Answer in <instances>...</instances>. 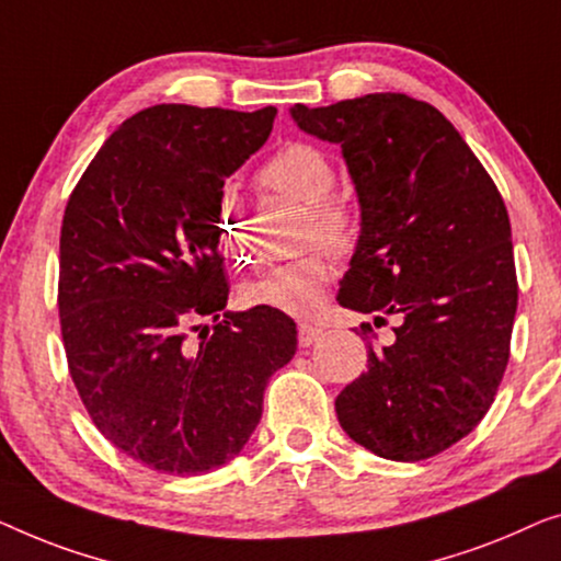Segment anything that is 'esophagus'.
<instances>
[{"label": "esophagus", "instance_id": "esophagus-1", "mask_svg": "<svg viewBox=\"0 0 561 561\" xmlns=\"http://www.w3.org/2000/svg\"><path fill=\"white\" fill-rule=\"evenodd\" d=\"M320 335H322V330L310 325V322H299V325H297V343L302 345V348H307V345H312Z\"/></svg>", "mask_w": 561, "mask_h": 561}]
</instances>
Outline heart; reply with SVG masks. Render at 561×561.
Returning a JSON list of instances; mask_svg holds the SVG:
<instances>
[{"label":"heart","mask_w":561,"mask_h":561,"mask_svg":"<svg viewBox=\"0 0 561 561\" xmlns=\"http://www.w3.org/2000/svg\"><path fill=\"white\" fill-rule=\"evenodd\" d=\"M259 183L270 191L307 205V241H322L337 254L353 249L358 236V216L353 205L335 195L337 170L328 152L310 141H287L266 157L256 172ZM216 247L233 266L247 264L251 251L243 228L241 205L233 191H224L213 216ZM333 266L322 249L272 264L256 279L243 284L241 299L249 307H270L291 318H312L325 302Z\"/></svg>","instance_id":"obj_1"}]
</instances>
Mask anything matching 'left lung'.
Here are the masks:
<instances>
[{
	"instance_id": "obj_1",
	"label": "left lung",
	"mask_w": 561,
	"mask_h": 561,
	"mask_svg": "<svg viewBox=\"0 0 561 561\" xmlns=\"http://www.w3.org/2000/svg\"><path fill=\"white\" fill-rule=\"evenodd\" d=\"M299 129L337 141L360 201V239L337 302L393 314L397 341L335 399L341 427L386 460L416 462L468 437L511 358L518 279L511 220L493 178L427 101L404 93L310 108Z\"/></svg>"
}]
</instances>
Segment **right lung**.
<instances>
[{
	"instance_id": "add662e5",
	"label": "right lung",
	"mask_w": 561,
	"mask_h": 561,
	"mask_svg": "<svg viewBox=\"0 0 561 561\" xmlns=\"http://www.w3.org/2000/svg\"><path fill=\"white\" fill-rule=\"evenodd\" d=\"M274 116L149 106L106 139L66 205L58 312L70 378L101 435L157 472L201 476L239 455L266 381L297 351L295 320L270 307L218 320L228 282L216 203Z\"/></svg>"
}]
</instances>
